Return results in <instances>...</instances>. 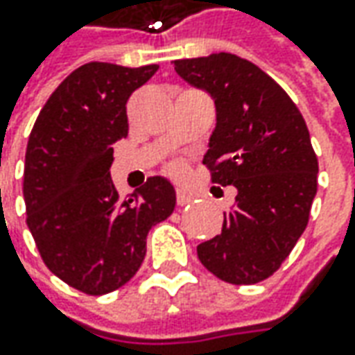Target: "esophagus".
I'll return each mask as SVG.
<instances>
[{
	"instance_id": "esophagus-1",
	"label": "esophagus",
	"mask_w": 355,
	"mask_h": 355,
	"mask_svg": "<svg viewBox=\"0 0 355 355\" xmlns=\"http://www.w3.org/2000/svg\"><path fill=\"white\" fill-rule=\"evenodd\" d=\"M191 199H193L191 193H187V191H184V189H178V193H175V201H178V205H187V203H191Z\"/></svg>"
}]
</instances>
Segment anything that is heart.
Here are the masks:
<instances>
[{
  "label": "heart",
  "mask_w": 355,
  "mask_h": 355,
  "mask_svg": "<svg viewBox=\"0 0 355 355\" xmlns=\"http://www.w3.org/2000/svg\"><path fill=\"white\" fill-rule=\"evenodd\" d=\"M171 173L182 175V173H184V166H182V164H173V166H171Z\"/></svg>",
  "instance_id": "b5f03b06"
}]
</instances>
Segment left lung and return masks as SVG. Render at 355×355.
Here are the masks:
<instances>
[{"label":"left lung","instance_id":"left-lung-1","mask_svg":"<svg viewBox=\"0 0 355 355\" xmlns=\"http://www.w3.org/2000/svg\"><path fill=\"white\" fill-rule=\"evenodd\" d=\"M175 73L215 101L217 124L203 164L217 185H235L219 235L198 245L201 265L231 284L279 270L304 233L318 187L306 122L265 71L231 53L173 61Z\"/></svg>","mask_w":355,"mask_h":355}]
</instances>
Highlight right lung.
I'll return each instance as SVG.
<instances>
[{"label": "right lung", "instance_id": "right-lung-1", "mask_svg": "<svg viewBox=\"0 0 355 355\" xmlns=\"http://www.w3.org/2000/svg\"><path fill=\"white\" fill-rule=\"evenodd\" d=\"M157 64L87 62L62 80L31 130L23 198L27 227L47 268L80 293H112L146 257V237L175 207V189L154 175L118 198L114 144L128 136L126 103Z\"/></svg>", "mask_w": 355, "mask_h": 355}]
</instances>
